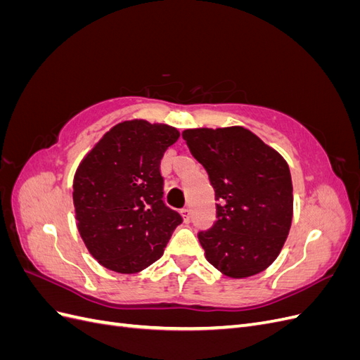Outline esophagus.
I'll return each instance as SVG.
<instances>
[{
	"label": "esophagus",
	"instance_id": "esophagus-1",
	"mask_svg": "<svg viewBox=\"0 0 360 360\" xmlns=\"http://www.w3.org/2000/svg\"><path fill=\"white\" fill-rule=\"evenodd\" d=\"M181 214H183V219L184 222H189L191 221V209H181Z\"/></svg>",
	"mask_w": 360,
	"mask_h": 360
}]
</instances>
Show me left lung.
<instances>
[{"instance_id": "left-lung-1", "label": "left lung", "mask_w": 360, "mask_h": 360, "mask_svg": "<svg viewBox=\"0 0 360 360\" xmlns=\"http://www.w3.org/2000/svg\"><path fill=\"white\" fill-rule=\"evenodd\" d=\"M214 189L216 221L198 233L205 258L230 278L267 269L284 246L292 219L285 159L242 126L181 134Z\"/></svg>"}]
</instances>
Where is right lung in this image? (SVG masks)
I'll return each mask as SVG.
<instances>
[{
  "mask_svg": "<svg viewBox=\"0 0 360 360\" xmlns=\"http://www.w3.org/2000/svg\"><path fill=\"white\" fill-rule=\"evenodd\" d=\"M176 127L130 120L106 132L76 169L73 204L90 254L106 269L136 274L163 254L183 222L163 202L160 160Z\"/></svg>",
  "mask_w": 360,
  "mask_h": 360,
  "instance_id": "1",
  "label": "right lung"
}]
</instances>
